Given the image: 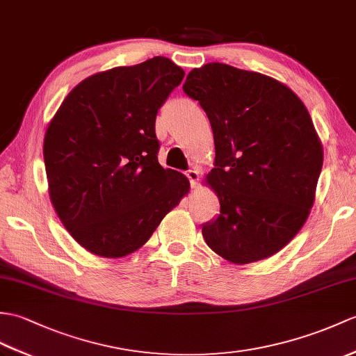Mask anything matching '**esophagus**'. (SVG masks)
Returning a JSON list of instances; mask_svg holds the SVG:
<instances>
[{"instance_id":"1","label":"esophagus","mask_w":356,"mask_h":356,"mask_svg":"<svg viewBox=\"0 0 356 356\" xmlns=\"http://www.w3.org/2000/svg\"><path fill=\"white\" fill-rule=\"evenodd\" d=\"M186 177L189 179V181H191V186L197 188V181H198V179H200V175H198V171H195V170L186 171Z\"/></svg>"}]
</instances>
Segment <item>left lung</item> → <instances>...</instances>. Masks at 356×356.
Returning <instances> with one entry per match:
<instances>
[{"label":"left lung","instance_id":"left-lung-1","mask_svg":"<svg viewBox=\"0 0 356 356\" xmlns=\"http://www.w3.org/2000/svg\"><path fill=\"white\" fill-rule=\"evenodd\" d=\"M184 90L208 115L216 144L206 185L220 216L203 225L206 244L236 266L270 258L316 200L323 145L308 109L279 80L218 62L194 68Z\"/></svg>","mask_w":356,"mask_h":356}]
</instances>
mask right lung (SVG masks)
<instances>
[{
	"label": "right lung",
	"mask_w": 356,
	"mask_h": 356,
	"mask_svg": "<svg viewBox=\"0 0 356 356\" xmlns=\"http://www.w3.org/2000/svg\"><path fill=\"white\" fill-rule=\"evenodd\" d=\"M185 77L167 57L117 66L65 97L44 138L48 193L62 225L102 258L140 249L189 193L181 172L162 168L154 121Z\"/></svg>",
	"instance_id": "1"
}]
</instances>
